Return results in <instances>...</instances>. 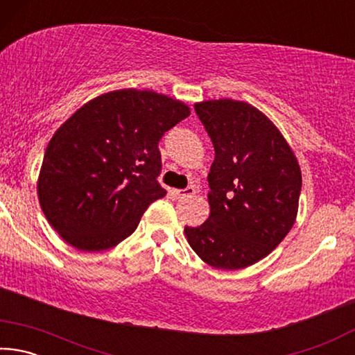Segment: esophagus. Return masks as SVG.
<instances>
[{"mask_svg": "<svg viewBox=\"0 0 355 355\" xmlns=\"http://www.w3.org/2000/svg\"><path fill=\"white\" fill-rule=\"evenodd\" d=\"M172 192H173V196L178 197V199H183V197L194 196L196 189H194V186H188V188H184V189H172Z\"/></svg>", "mask_w": 355, "mask_h": 355, "instance_id": "obj_1", "label": "esophagus"}]
</instances>
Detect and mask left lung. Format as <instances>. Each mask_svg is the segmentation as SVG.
Returning a JSON list of instances; mask_svg holds the SVG:
<instances>
[{
    "instance_id": "8db88e82",
    "label": "left lung",
    "mask_w": 355,
    "mask_h": 355,
    "mask_svg": "<svg viewBox=\"0 0 355 355\" xmlns=\"http://www.w3.org/2000/svg\"><path fill=\"white\" fill-rule=\"evenodd\" d=\"M211 137L209 216L184 227L192 250L209 266L243 269L271 254L297 216L302 175L291 147L255 106L232 98L194 105Z\"/></svg>"
}]
</instances>
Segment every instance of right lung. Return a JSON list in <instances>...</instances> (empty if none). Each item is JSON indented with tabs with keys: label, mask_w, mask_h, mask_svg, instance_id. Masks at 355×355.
Instances as JSON below:
<instances>
[{
	"label": "right lung",
	"mask_w": 355,
	"mask_h": 355,
	"mask_svg": "<svg viewBox=\"0 0 355 355\" xmlns=\"http://www.w3.org/2000/svg\"><path fill=\"white\" fill-rule=\"evenodd\" d=\"M191 114L183 101L120 89L87 101L45 150L39 202L51 227L75 249L100 252L136 230L158 183L159 139Z\"/></svg>",
	"instance_id": "add662e5"
}]
</instances>
